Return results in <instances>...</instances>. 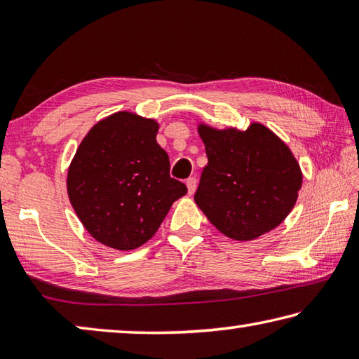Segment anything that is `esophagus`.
<instances>
[{
    "label": "esophagus",
    "instance_id": "1",
    "mask_svg": "<svg viewBox=\"0 0 359 359\" xmlns=\"http://www.w3.org/2000/svg\"><path fill=\"white\" fill-rule=\"evenodd\" d=\"M196 185H198V180H196V177H190V179H187L188 194H193L194 191H196Z\"/></svg>",
    "mask_w": 359,
    "mask_h": 359
}]
</instances>
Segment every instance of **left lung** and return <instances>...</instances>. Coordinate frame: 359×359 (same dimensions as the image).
<instances>
[{"label": "left lung", "mask_w": 359, "mask_h": 359, "mask_svg": "<svg viewBox=\"0 0 359 359\" xmlns=\"http://www.w3.org/2000/svg\"><path fill=\"white\" fill-rule=\"evenodd\" d=\"M208 166L194 203L234 241H252L278 226L294 208L302 174L291 150L259 123L245 131L199 125Z\"/></svg>", "instance_id": "1"}]
</instances>
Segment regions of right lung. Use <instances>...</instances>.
Wrapping results in <instances>:
<instances>
[{"instance_id":"right-lung-1","label":"right lung","mask_w":359,"mask_h":359,"mask_svg":"<svg viewBox=\"0 0 359 359\" xmlns=\"http://www.w3.org/2000/svg\"><path fill=\"white\" fill-rule=\"evenodd\" d=\"M158 123L117 112L96 123L68 171V194L93 238L117 250L145 244L187 185L169 175V156L156 142Z\"/></svg>"}]
</instances>
